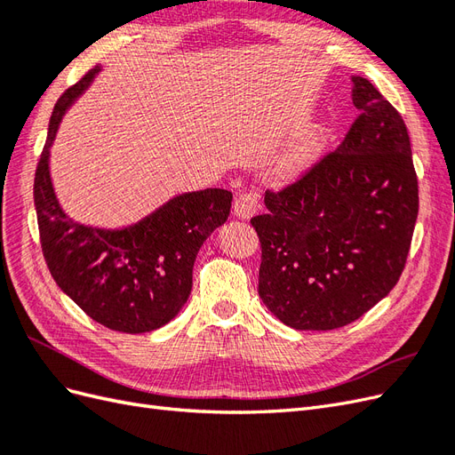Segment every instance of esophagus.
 Instances as JSON below:
<instances>
[{"label":"esophagus","instance_id":"obj_1","mask_svg":"<svg viewBox=\"0 0 455 455\" xmlns=\"http://www.w3.org/2000/svg\"><path fill=\"white\" fill-rule=\"evenodd\" d=\"M259 209V196L256 191H244L237 199L235 204H233V214L241 220H249L256 214Z\"/></svg>","mask_w":455,"mask_h":455}]
</instances>
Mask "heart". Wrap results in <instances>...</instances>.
I'll use <instances>...</instances> for the list:
<instances>
[{
	"label": "heart",
	"instance_id": "1",
	"mask_svg": "<svg viewBox=\"0 0 455 455\" xmlns=\"http://www.w3.org/2000/svg\"><path fill=\"white\" fill-rule=\"evenodd\" d=\"M311 156H313V142L309 139H301L281 157L277 164L279 174L284 178H292L299 174L309 164Z\"/></svg>",
	"mask_w": 455,
	"mask_h": 455
}]
</instances>
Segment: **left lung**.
Returning a JSON list of instances; mask_svg holds the SVG:
<instances>
[{"instance_id":"1","label":"left lung","mask_w":455,"mask_h":455,"mask_svg":"<svg viewBox=\"0 0 455 455\" xmlns=\"http://www.w3.org/2000/svg\"><path fill=\"white\" fill-rule=\"evenodd\" d=\"M359 109L346 139L254 216L258 294L296 330L346 326L387 296L404 269L418 220V176L401 114L353 77Z\"/></svg>"}]
</instances>
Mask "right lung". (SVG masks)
I'll return each mask as SVG.
<instances>
[{"label":"right lung","instance_id":"obj_1","mask_svg":"<svg viewBox=\"0 0 455 455\" xmlns=\"http://www.w3.org/2000/svg\"><path fill=\"white\" fill-rule=\"evenodd\" d=\"M99 72L100 66L89 70L52 109L34 180L41 251L60 291L92 321L142 334L167 324L184 307L197 252L228 220L233 196L220 188L189 191L123 229L91 228L68 216L52 189L49 149L66 109Z\"/></svg>","mask_w":455,"mask_h":455}]
</instances>
